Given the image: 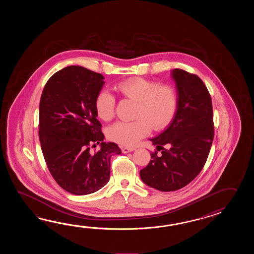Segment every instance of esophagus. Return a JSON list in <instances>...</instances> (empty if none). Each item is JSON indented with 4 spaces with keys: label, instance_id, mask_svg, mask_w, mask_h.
I'll return each instance as SVG.
<instances>
[{
    "label": "esophagus",
    "instance_id": "esophagus-1",
    "mask_svg": "<svg viewBox=\"0 0 254 254\" xmlns=\"http://www.w3.org/2000/svg\"><path fill=\"white\" fill-rule=\"evenodd\" d=\"M135 150V148H128V147H123L122 148V151L124 153H128V152H130V151H133Z\"/></svg>",
    "mask_w": 254,
    "mask_h": 254
}]
</instances>
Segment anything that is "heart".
I'll use <instances>...</instances> for the list:
<instances>
[{"label":"heart","instance_id":"obj_1","mask_svg":"<svg viewBox=\"0 0 254 254\" xmlns=\"http://www.w3.org/2000/svg\"><path fill=\"white\" fill-rule=\"evenodd\" d=\"M125 98L138 103L133 122H117L109 129L111 140L125 146H134L150 133L161 130L172 123L178 108V95L173 87L161 86L156 81L132 78L116 86ZM116 99L111 92L102 91L95 100L97 115L103 121L113 119Z\"/></svg>","mask_w":254,"mask_h":254}]
</instances>
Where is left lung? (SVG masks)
<instances>
[{
  "label": "left lung",
  "instance_id": "obj_1",
  "mask_svg": "<svg viewBox=\"0 0 254 254\" xmlns=\"http://www.w3.org/2000/svg\"><path fill=\"white\" fill-rule=\"evenodd\" d=\"M172 77L178 92L177 112L167 129L150 139L162 155L151 152V161L140 171L141 181L161 191L184 188L200 173L214 135L211 95L203 81L181 69H174Z\"/></svg>",
  "mask_w": 254,
  "mask_h": 254
}]
</instances>
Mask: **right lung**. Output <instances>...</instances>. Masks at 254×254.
I'll return each mask as SVG.
<instances>
[{
	"label": "right lung",
	"instance_id": "right-lung-1",
	"mask_svg": "<svg viewBox=\"0 0 254 254\" xmlns=\"http://www.w3.org/2000/svg\"><path fill=\"white\" fill-rule=\"evenodd\" d=\"M101 73L71 65L55 72L43 88L39 138L55 182L75 195L93 193L110 180L111 157L119 146L104 142L95 100L104 81ZM100 143L97 152L90 147Z\"/></svg>",
	"mask_w": 254,
	"mask_h": 254
}]
</instances>
